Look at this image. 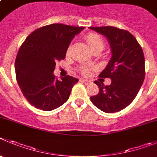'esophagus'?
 Segmentation results:
<instances>
[{"instance_id":"1","label":"esophagus","mask_w":157,"mask_h":157,"mask_svg":"<svg viewBox=\"0 0 157 157\" xmlns=\"http://www.w3.org/2000/svg\"><path fill=\"white\" fill-rule=\"evenodd\" d=\"M81 81L86 85H89L90 83H91V81H90V80H87V79H81Z\"/></svg>"}]
</instances>
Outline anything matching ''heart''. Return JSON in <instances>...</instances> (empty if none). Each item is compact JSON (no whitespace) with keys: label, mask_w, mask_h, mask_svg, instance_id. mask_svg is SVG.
<instances>
[{"label":"heart","mask_w":157,"mask_h":157,"mask_svg":"<svg viewBox=\"0 0 157 157\" xmlns=\"http://www.w3.org/2000/svg\"><path fill=\"white\" fill-rule=\"evenodd\" d=\"M86 40L87 43H88L90 49L93 51H94V50H100L101 51L104 48V41H103V38L100 35H98V34L94 33H88L86 36ZM93 67H90V66L86 65L82 66V67H79L80 71L84 75H88L90 74V71L93 70Z\"/></svg>","instance_id":"b5f03b06"}]
</instances>
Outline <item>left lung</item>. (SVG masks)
<instances>
[{
	"label": "left lung",
	"instance_id": "1",
	"mask_svg": "<svg viewBox=\"0 0 157 157\" xmlns=\"http://www.w3.org/2000/svg\"><path fill=\"white\" fill-rule=\"evenodd\" d=\"M107 38L112 57L100 77L110 78L111 84L95 81L99 93L90 97L91 102L105 113H114L125 108L137 96L145 78V57L136 39L128 31L113 26L90 27Z\"/></svg>",
	"mask_w": 157,
	"mask_h": 157
}]
</instances>
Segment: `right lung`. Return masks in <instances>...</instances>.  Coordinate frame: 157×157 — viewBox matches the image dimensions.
Wrapping results in <instances>:
<instances>
[{
  "instance_id": "1",
  "label": "right lung",
  "mask_w": 157,
  "mask_h": 157,
  "mask_svg": "<svg viewBox=\"0 0 157 157\" xmlns=\"http://www.w3.org/2000/svg\"><path fill=\"white\" fill-rule=\"evenodd\" d=\"M83 29L60 23L46 25L33 32L20 47L15 63L16 79L25 98L37 109L50 111L68 100L78 79L67 75L58 80L53 72Z\"/></svg>"
}]
</instances>
